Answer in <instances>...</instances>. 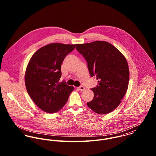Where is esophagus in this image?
I'll use <instances>...</instances> for the list:
<instances>
[{
  "label": "esophagus",
  "instance_id": "1",
  "mask_svg": "<svg viewBox=\"0 0 156 156\" xmlns=\"http://www.w3.org/2000/svg\"><path fill=\"white\" fill-rule=\"evenodd\" d=\"M78 89H79L80 90H84L85 88V87H83V86H80V87H78Z\"/></svg>",
  "mask_w": 156,
  "mask_h": 156
}]
</instances>
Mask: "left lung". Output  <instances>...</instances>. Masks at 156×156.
<instances>
[{"instance_id": "left-lung-1", "label": "left lung", "mask_w": 156, "mask_h": 156, "mask_svg": "<svg viewBox=\"0 0 156 156\" xmlns=\"http://www.w3.org/2000/svg\"><path fill=\"white\" fill-rule=\"evenodd\" d=\"M76 48L86 59L90 76H95L98 82L91 89L94 96L88 106L98 114L111 112L121 103L128 88L129 69L126 58L106 41L76 44Z\"/></svg>"}]
</instances>
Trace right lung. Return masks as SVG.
Here are the masks:
<instances>
[{"mask_svg":"<svg viewBox=\"0 0 156 156\" xmlns=\"http://www.w3.org/2000/svg\"><path fill=\"white\" fill-rule=\"evenodd\" d=\"M75 44L51 43L38 50L30 58L25 73L28 94L35 105L47 113H55L67 103L74 87L59 82L61 64Z\"/></svg>","mask_w":156,"mask_h":156,"instance_id":"add662e5","label":"right lung"}]
</instances>
